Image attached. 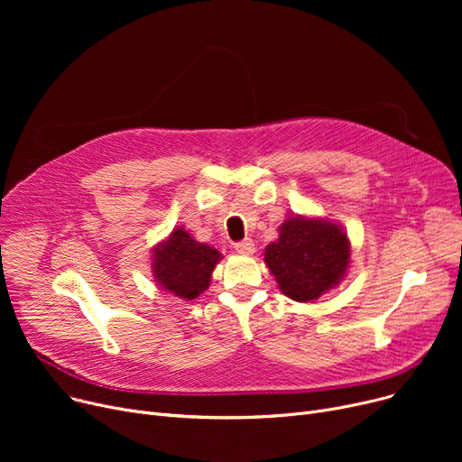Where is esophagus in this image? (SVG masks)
Here are the masks:
<instances>
[{"label":"esophagus","mask_w":462,"mask_h":462,"mask_svg":"<svg viewBox=\"0 0 462 462\" xmlns=\"http://www.w3.org/2000/svg\"><path fill=\"white\" fill-rule=\"evenodd\" d=\"M236 253L239 254H253L254 253V241L253 239H244L236 244Z\"/></svg>","instance_id":"esophagus-1"}]
</instances>
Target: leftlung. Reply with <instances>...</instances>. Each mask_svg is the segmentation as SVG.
<instances>
[{"instance_id": "obj_1", "label": "left lung", "mask_w": 462, "mask_h": 462, "mask_svg": "<svg viewBox=\"0 0 462 462\" xmlns=\"http://www.w3.org/2000/svg\"><path fill=\"white\" fill-rule=\"evenodd\" d=\"M348 260L350 241L341 226L300 215L282 223L279 239L263 253L282 294L301 303L319 300L341 282Z\"/></svg>"}]
</instances>
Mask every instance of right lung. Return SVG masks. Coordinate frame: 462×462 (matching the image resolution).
<instances>
[{
    "instance_id": "1",
    "label": "right lung",
    "mask_w": 462,
    "mask_h": 462,
    "mask_svg": "<svg viewBox=\"0 0 462 462\" xmlns=\"http://www.w3.org/2000/svg\"><path fill=\"white\" fill-rule=\"evenodd\" d=\"M217 249L199 244L183 228H176L153 249V275L162 290L181 300L199 298L209 286L211 273L221 260Z\"/></svg>"
}]
</instances>
